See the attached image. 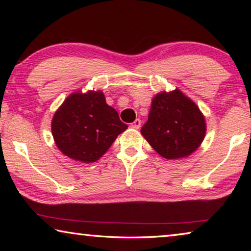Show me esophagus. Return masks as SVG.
<instances>
[{"label": "esophagus", "instance_id": "esophagus-1", "mask_svg": "<svg viewBox=\"0 0 251 251\" xmlns=\"http://www.w3.org/2000/svg\"><path fill=\"white\" fill-rule=\"evenodd\" d=\"M141 124H142V122H141V120H136L135 122H133L130 124V127L131 128H135V129H138L139 127H141Z\"/></svg>", "mask_w": 251, "mask_h": 251}]
</instances>
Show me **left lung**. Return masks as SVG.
<instances>
[{"label": "left lung", "mask_w": 251, "mask_h": 251, "mask_svg": "<svg viewBox=\"0 0 251 251\" xmlns=\"http://www.w3.org/2000/svg\"><path fill=\"white\" fill-rule=\"evenodd\" d=\"M141 133L160 156L176 159L192 154L206 133L205 118L180 91L159 93L152 100Z\"/></svg>", "instance_id": "left-lung-1"}]
</instances>
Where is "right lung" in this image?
Listing matches in <instances>:
<instances>
[{"mask_svg": "<svg viewBox=\"0 0 251 251\" xmlns=\"http://www.w3.org/2000/svg\"><path fill=\"white\" fill-rule=\"evenodd\" d=\"M126 128L100 91L70 95L52 121V134L59 151L82 163L96 161Z\"/></svg>", "mask_w": 251, "mask_h": 251, "instance_id": "right-lung-1", "label": "right lung"}]
</instances>
